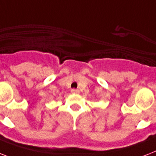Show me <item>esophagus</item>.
Here are the masks:
<instances>
[{"label":"esophagus","mask_w":156,"mask_h":156,"mask_svg":"<svg viewBox=\"0 0 156 156\" xmlns=\"http://www.w3.org/2000/svg\"><path fill=\"white\" fill-rule=\"evenodd\" d=\"M71 92L73 93V94H78V93H79V90H76V89H72V90H71Z\"/></svg>","instance_id":"34e87169"}]
</instances>
